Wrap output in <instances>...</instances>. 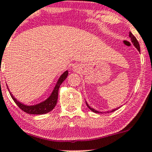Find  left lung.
<instances>
[{
    "label": "left lung",
    "instance_id": "8db88e82",
    "mask_svg": "<svg viewBox=\"0 0 152 152\" xmlns=\"http://www.w3.org/2000/svg\"><path fill=\"white\" fill-rule=\"evenodd\" d=\"M129 36H130V39H131V42H133V43H134V46H135V47L137 48V49H138V51H140V44H139V42H138V41H137V38H136L135 37H134V35H133V34H132L131 32H130V33H129ZM86 105H87V106L89 108V110H91L92 112H94V113H100L99 111H97V110H94V109H93V108H91V107H90V106H89V105L87 103H86ZM118 108L115 109V110H112V111H110V112H111V113H112V112H114V111H115L116 110H118ZM108 113H109V112H108Z\"/></svg>",
    "mask_w": 152,
    "mask_h": 152
}]
</instances>
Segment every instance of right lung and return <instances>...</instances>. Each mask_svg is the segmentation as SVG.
<instances>
[{"label": "right lung", "mask_w": 152, "mask_h": 152, "mask_svg": "<svg viewBox=\"0 0 152 152\" xmlns=\"http://www.w3.org/2000/svg\"><path fill=\"white\" fill-rule=\"evenodd\" d=\"M67 75H68V71L66 70V71H65L64 73L60 76V78H59L58 82H57L56 86H55L53 91H52V93L51 94V95L49 96V98L46 99L45 101L38 103V104L37 105H34V106H27V105L23 104V103L18 101V100H17L16 99L12 96V94L11 93L10 94L11 97H12V100H14V102L16 103L17 106H18V107L22 110V111L25 112V113H28V114H32V115L46 114V113L52 111V110L54 109V107L55 106V105H56L57 101H58L59 87H60V86L61 85V83H63L64 81L66 79V78L67 77Z\"/></svg>", "instance_id": "add662e5"}]
</instances>
